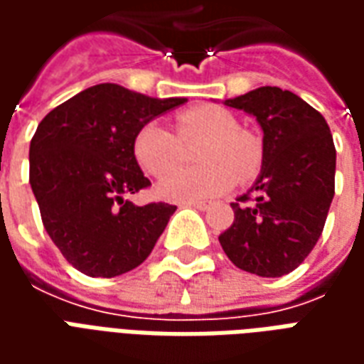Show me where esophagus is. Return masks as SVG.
Wrapping results in <instances>:
<instances>
[{
  "mask_svg": "<svg viewBox=\"0 0 364 364\" xmlns=\"http://www.w3.org/2000/svg\"><path fill=\"white\" fill-rule=\"evenodd\" d=\"M183 206H193L197 210H208L213 206V203L210 200H193V203H183Z\"/></svg>",
  "mask_w": 364,
  "mask_h": 364,
  "instance_id": "1",
  "label": "esophagus"
}]
</instances>
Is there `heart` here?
<instances>
[{
	"mask_svg": "<svg viewBox=\"0 0 364 364\" xmlns=\"http://www.w3.org/2000/svg\"><path fill=\"white\" fill-rule=\"evenodd\" d=\"M177 136L159 122H146L134 136L132 154L144 173L164 177L181 159V142L205 136L197 167H181L159 183L158 195L173 203L206 200L250 181L259 173L263 146L259 138L237 128L236 117L222 107L198 105L175 117Z\"/></svg>",
	"mask_w": 364,
	"mask_h": 364,
	"instance_id": "heart-1",
	"label": "heart"
}]
</instances>
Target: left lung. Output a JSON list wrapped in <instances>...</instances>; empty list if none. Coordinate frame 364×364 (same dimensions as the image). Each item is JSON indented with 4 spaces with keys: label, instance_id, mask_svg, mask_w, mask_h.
Segmentation results:
<instances>
[{
    "label": "left lung",
    "instance_id": "obj_1",
    "mask_svg": "<svg viewBox=\"0 0 364 364\" xmlns=\"http://www.w3.org/2000/svg\"><path fill=\"white\" fill-rule=\"evenodd\" d=\"M263 130V164L247 195L232 203L234 224L220 234L236 267L282 277L308 257L336 193V146L326 119L304 99L281 87H257L224 101Z\"/></svg>",
    "mask_w": 364,
    "mask_h": 364
}]
</instances>
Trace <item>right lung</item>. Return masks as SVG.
Segmentation results:
<instances>
[{
    "label": "right lung",
    "instance_id": "obj_1",
    "mask_svg": "<svg viewBox=\"0 0 364 364\" xmlns=\"http://www.w3.org/2000/svg\"><path fill=\"white\" fill-rule=\"evenodd\" d=\"M185 101L99 83L41 120L28 150V181L48 236L77 271L111 279L151 253L177 206L128 200L150 185L132 142L146 122Z\"/></svg>",
    "mask_w": 364,
    "mask_h": 364
}]
</instances>
